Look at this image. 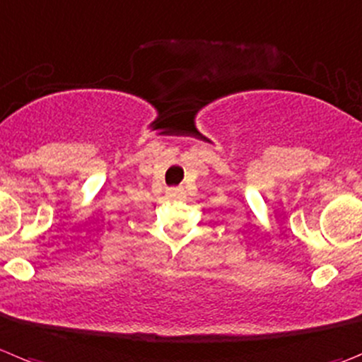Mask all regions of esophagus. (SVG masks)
Returning <instances> with one entry per match:
<instances>
[{
  "instance_id": "1",
  "label": "esophagus",
  "mask_w": 362,
  "mask_h": 362,
  "mask_svg": "<svg viewBox=\"0 0 362 362\" xmlns=\"http://www.w3.org/2000/svg\"><path fill=\"white\" fill-rule=\"evenodd\" d=\"M167 194L170 195V197H183L185 190L181 187H175V188H168Z\"/></svg>"
}]
</instances>
